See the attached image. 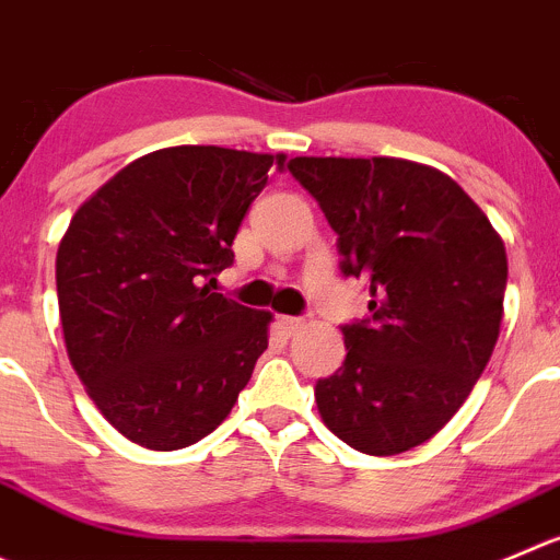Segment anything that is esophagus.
Instances as JSON below:
<instances>
[{
	"label": "esophagus",
	"mask_w": 560,
	"mask_h": 560,
	"mask_svg": "<svg viewBox=\"0 0 560 560\" xmlns=\"http://www.w3.org/2000/svg\"><path fill=\"white\" fill-rule=\"evenodd\" d=\"M302 318H294V316H277V329L285 335V338H291L294 332H300L302 329Z\"/></svg>",
	"instance_id": "obj_1"
}]
</instances>
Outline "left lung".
Wrapping results in <instances>:
<instances>
[{
    "instance_id": "obj_1",
    "label": "left lung",
    "mask_w": 560,
    "mask_h": 560,
    "mask_svg": "<svg viewBox=\"0 0 560 560\" xmlns=\"http://www.w3.org/2000/svg\"><path fill=\"white\" fill-rule=\"evenodd\" d=\"M289 170L338 233L343 275L369 283V318L318 380L324 425L393 456L443 429L487 369L503 322L500 233L451 175L393 156H296Z\"/></svg>"
}]
</instances>
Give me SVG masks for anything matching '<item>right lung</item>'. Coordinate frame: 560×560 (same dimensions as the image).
I'll return each instance as SVG.
<instances>
[{
  "instance_id": "obj_1",
  "label": "right lung",
  "mask_w": 560,
  "mask_h": 560,
  "mask_svg": "<svg viewBox=\"0 0 560 560\" xmlns=\"http://www.w3.org/2000/svg\"><path fill=\"white\" fill-rule=\"evenodd\" d=\"M285 153L175 145L112 175L57 247L68 360L106 420L151 451L203 440L269 346V311L214 294L233 238ZM210 283L206 284L205 280Z\"/></svg>"
}]
</instances>
